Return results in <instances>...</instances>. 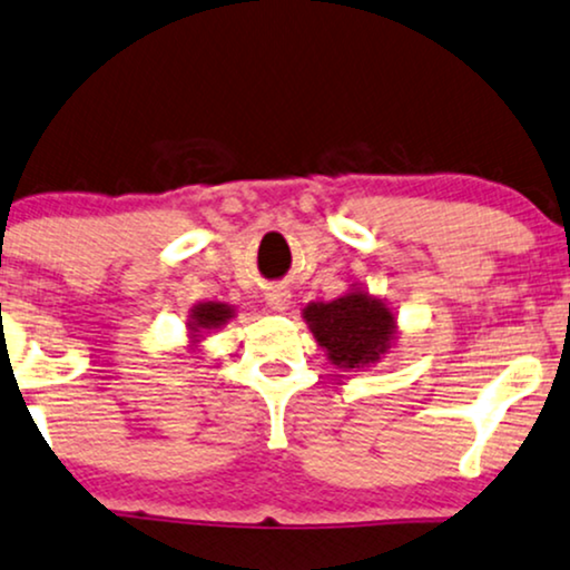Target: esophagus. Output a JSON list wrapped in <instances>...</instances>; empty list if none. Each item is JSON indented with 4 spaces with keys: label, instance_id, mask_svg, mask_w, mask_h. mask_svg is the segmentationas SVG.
<instances>
[{
    "label": "esophagus",
    "instance_id": "34e87169",
    "mask_svg": "<svg viewBox=\"0 0 570 570\" xmlns=\"http://www.w3.org/2000/svg\"><path fill=\"white\" fill-rule=\"evenodd\" d=\"M287 303H291V293L283 291V287H272L267 293V306L272 312H285Z\"/></svg>",
    "mask_w": 570,
    "mask_h": 570
}]
</instances>
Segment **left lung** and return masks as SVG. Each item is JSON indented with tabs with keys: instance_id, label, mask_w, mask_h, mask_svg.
Masks as SVG:
<instances>
[{
	"instance_id": "1",
	"label": "left lung",
	"mask_w": 570,
	"mask_h": 570,
	"mask_svg": "<svg viewBox=\"0 0 570 570\" xmlns=\"http://www.w3.org/2000/svg\"><path fill=\"white\" fill-rule=\"evenodd\" d=\"M303 320L314 332V340L327 351V358L345 372L372 366L393 348L397 335L395 314L353 285L335 301H316L303 308Z\"/></svg>"
}]
</instances>
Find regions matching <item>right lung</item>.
Here are the masks:
<instances>
[{
  "mask_svg": "<svg viewBox=\"0 0 570 570\" xmlns=\"http://www.w3.org/2000/svg\"><path fill=\"white\" fill-rule=\"evenodd\" d=\"M235 308L227 306V303H196L188 314V330H190V351H196L198 340H202L204 330H219L227 320H233Z\"/></svg>",
  "mask_w": 570,
  "mask_h": 570,
  "instance_id": "1",
  "label": "right lung"
}]
</instances>
